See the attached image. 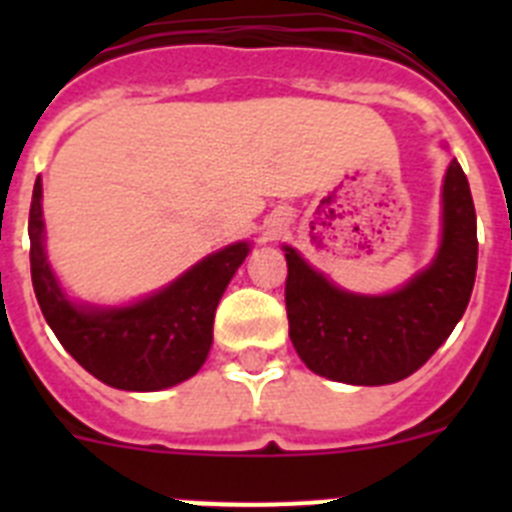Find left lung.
<instances>
[{"label":"left lung","mask_w":512,"mask_h":512,"mask_svg":"<svg viewBox=\"0 0 512 512\" xmlns=\"http://www.w3.org/2000/svg\"><path fill=\"white\" fill-rule=\"evenodd\" d=\"M282 248L289 338L307 369L359 387L400 382L436 354L472 297L477 215L467 176L451 158L441 189L436 256L395 292H348L307 264L300 251Z\"/></svg>","instance_id":"8db88e82"}]
</instances>
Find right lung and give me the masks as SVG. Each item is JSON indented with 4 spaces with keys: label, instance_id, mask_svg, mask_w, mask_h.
Wrapping results in <instances>:
<instances>
[{
    "label": "right lung",
    "instance_id": "1",
    "mask_svg": "<svg viewBox=\"0 0 512 512\" xmlns=\"http://www.w3.org/2000/svg\"><path fill=\"white\" fill-rule=\"evenodd\" d=\"M27 233L30 274L43 318L92 377L128 392L169 390L200 372L212 346L217 302L251 253V241L230 243L130 305H92L71 300L48 261L40 176Z\"/></svg>",
    "mask_w": 512,
    "mask_h": 512
}]
</instances>
